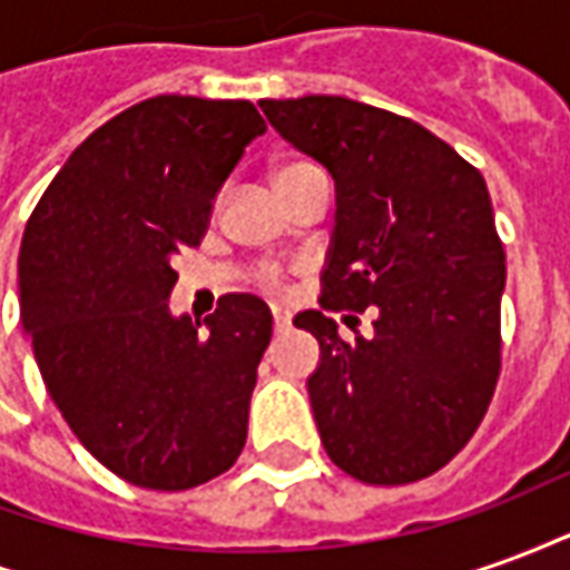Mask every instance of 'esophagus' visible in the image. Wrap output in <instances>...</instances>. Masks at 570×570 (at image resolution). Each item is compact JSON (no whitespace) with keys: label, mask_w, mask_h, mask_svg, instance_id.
Masks as SVG:
<instances>
[{"label":"esophagus","mask_w":570,"mask_h":570,"mask_svg":"<svg viewBox=\"0 0 570 570\" xmlns=\"http://www.w3.org/2000/svg\"><path fill=\"white\" fill-rule=\"evenodd\" d=\"M274 333H286L289 330V314H284V311H274Z\"/></svg>","instance_id":"obj_1"}]
</instances>
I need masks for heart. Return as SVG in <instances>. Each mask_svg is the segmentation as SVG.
<instances>
[{
	"instance_id": "heart-1",
	"label": "heart",
	"mask_w": 570,
	"mask_h": 570,
	"mask_svg": "<svg viewBox=\"0 0 570 570\" xmlns=\"http://www.w3.org/2000/svg\"><path fill=\"white\" fill-rule=\"evenodd\" d=\"M314 174H323L314 161H302V158H296V161H284L274 170V186H277V191H286V188L298 186L302 179H308V176ZM253 281H256V286H262L265 293H284V274H281L277 265H268V262L259 265V268L253 272Z\"/></svg>"
}]
</instances>
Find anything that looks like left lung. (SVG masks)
<instances>
[{
	"instance_id": "8db88e82",
	"label": "left lung",
	"mask_w": 570,
	"mask_h": 570,
	"mask_svg": "<svg viewBox=\"0 0 570 570\" xmlns=\"http://www.w3.org/2000/svg\"><path fill=\"white\" fill-rule=\"evenodd\" d=\"M259 106L335 179L321 308H376V333L351 343L322 311L293 321L321 342L308 396L323 449L360 482H419L476 433L501 375L507 265L485 179L387 109L326 94Z\"/></svg>"
}]
</instances>
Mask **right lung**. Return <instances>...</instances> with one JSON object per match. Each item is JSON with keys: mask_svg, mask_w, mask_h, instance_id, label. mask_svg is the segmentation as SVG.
<instances>
[{"mask_svg": "<svg viewBox=\"0 0 570 570\" xmlns=\"http://www.w3.org/2000/svg\"><path fill=\"white\" fill-rule=\"evenodd\" d=\"M259 134L249 100H142L69 155L23 228L20 323L45 387L81 445L140 489L210 482L247 442L272 311L228 293L200 330L167 298L174 259L198 247Z\"/></svg>", "mask_w": 570, "mask_h": 570, "instance_id": "right-lung-1", "label": "right lung"}]
</instances>
